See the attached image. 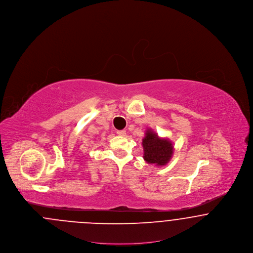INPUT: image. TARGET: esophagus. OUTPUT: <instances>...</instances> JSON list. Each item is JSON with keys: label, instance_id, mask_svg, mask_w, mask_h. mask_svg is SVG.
Instances as JSON below:
<instances>
[{"label": "esophagus", "instance_id": "obj_1", "mask_svg": "<svg viewBox=\"0 0 253 253\" xmlns=\"http://www.w3.org/2000/svg\"><path fill=\"white\" fill-rule=\"evenodd\" d=\"M117 133L119 134V135H121V136H125L126 135V131L125 130H120V131H118Z\"/></svg>", "mask_w": 253, "mask_h": 253}]
</instances>
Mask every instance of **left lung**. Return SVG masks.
Returning a JSON list of instances; mask_svg holds the SVG:
<instances>
[{
	"mask_svg": "<svg viewBox=\"0 0 253 253\" xmlns=\"http://www.w3.org/2000/svg\"><path fill=\"white\" fill-rule=\"evenodd\" d=\"M144 150L143 158L149 164H155L157 167L166 165L173 154L172 143L167 138H160L153 130H147L142 139Z\"/></svg>",
	"mask_w": 253,
	"mask_h": 253,
	"instance_id": "1",
	"label": "left lung"
}]
</instances>
